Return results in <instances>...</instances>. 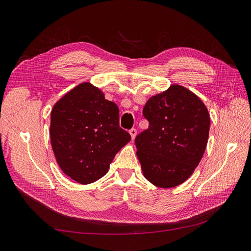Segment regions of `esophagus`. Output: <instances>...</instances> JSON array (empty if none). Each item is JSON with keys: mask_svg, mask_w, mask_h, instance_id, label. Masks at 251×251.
Wrapping results in <instances>:
<instances>
[{"mask_svg": "<svg viewBox=\"0 0 251 251\" xmlns=\"http://www.w3.org/2000/svg\"><path fill=\"white\" fill-rule=\"evenodd\" d=\"M128 133H130V135H131V138H132V140H134V139H135V137H136V135H137V131H136L135 128H131V130L128 131Z\"/></svg>", "mask_w": 251, "mask_h": 251, "instance_id": "esophagus-1", "label": "esophagus"}]
</instances>
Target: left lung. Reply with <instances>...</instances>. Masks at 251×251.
Returning <instances> with one entry per match:
<instances>
[{
	"mask_svg": "<svg viewBox=\"0 0 251 251\" xmlns=\"http://www.w3.org/2000/svg\"><path fill=\"white\" fill-rule=\"evenodd\" d=\"M149 128L135 138L143 176L162 188L186 181L200 163L208 140L207 108L192 91L172 85L143 108Z\"/></svg>",
	"mask_w": 251,
	"mask_h": 251,
	"instance_id": "8db88e82",
	"label": "left lung"
}]
</instances>
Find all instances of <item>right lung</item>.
I'll use <instances>...</instances> for the list:
<instances>
[{
    "instance_id": "1",
    "label": "right lung",
    "mask_w": 251,
    "mask_h": 251,
    "mask_svg": "<svg viewBox=\"0 0 251 251\" xmlns=\"http://www.w3.org/2000/svg\"><path fill=\"white\" fill-rule=\"evenodd\" d=\"M50 138L62 171L80 184L103 177L131 140L119 126V109L90 82L65 94L51 111Z\"/></svg>"
}]
</instances>
